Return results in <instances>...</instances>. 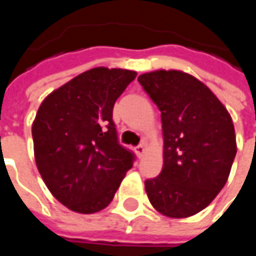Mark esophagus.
Listing matches in <instances>:
<instances>
[{"instance_id": "obj_1", "label": "esophagus", "mask_w": 256, "mask_h": 256, "mask_svg": "<svg viewBox=\"0 0 256 256\" xmlns=\"http://www.w3.org/2000/svg\"><path fill=\"white\" fill-rule=\"evenodd\" d=\"M134 151L137 154V156L141 158L144 155V152H146V144H138L137 146H134Z\"/></svg>"}]
</instances>
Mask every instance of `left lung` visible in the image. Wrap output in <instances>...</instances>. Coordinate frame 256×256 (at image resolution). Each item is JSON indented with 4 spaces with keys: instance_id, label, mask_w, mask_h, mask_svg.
Instances as JSON below:
<instances>
[{
    "instance_id": "obj_1",
    "label": "left lung",
    "mask_w": 256,
    "mask_h": 256,
    "mask_svg": "<svg viewBox=\"0 0 256 256\" xmlns=\"http://www.w3.org/2000/svg\"><path fill=\"white\" fill-rule=\"evenodd\" d=\"M138 83L160 110L164 168L146 180L162 215L188 218L223 188L237 152L232 118L206 86L180 70H156Z\"/></svg>"
}]
</instances>
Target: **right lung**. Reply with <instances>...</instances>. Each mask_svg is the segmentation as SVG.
I'll use <instances>...</instances> for the list:
<instances>
[{
	"instance_id": "right-lung-1",
	"label": "right lung",
	"mask_w": 256,
	"mask_h": 256,
	"mask_svg": "<svg viewBox=\"0 0 256 256\" xmlns=\"http://www.w3.org/2000/svg\"><path fill=\"white\" fill-rule=\"evenodd\" d=\"M137 73L96 68L48 96L32 128L36 164L48 190L78 214L108 206L134 155L123 146L112 112Z\"/></svg>"
}]
</instances>
